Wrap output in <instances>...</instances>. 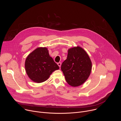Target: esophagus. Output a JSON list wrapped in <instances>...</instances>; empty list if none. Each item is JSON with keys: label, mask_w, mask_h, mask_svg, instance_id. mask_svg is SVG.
<instances>
[{"label": "esophagus", "mask_w": 121, "mask_h": 121, "mask_svg": "<svg viewBox=\"0 0 121 121\" xmlns=\"http://www.w3.org/2000/svg\"><path fill=\"white\" fill-rule=\"evenodd\" d=\"M57 65H58L59 66V67L60 68L61 65V62H59V63H57Z\"/></svg>", "instance_id": "obj_1"}]
</instances>
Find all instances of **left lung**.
<instances>
[{"label":"left lung","mask_w":121,"mask_h":121,"mask_svg":"<svg viewBox=\"0 0 121 121\" xmlns=\"http://www.w3.org/2000/svg\"><path fill=\"white\" fill-rule=\"evenodd\" d=\"M61 70L67 83L72 87H78L89 78L92 63L87 52L81 47L68 50L67 58L61 65Z\"/></svg>","instance_id":"1"}]
</instances>
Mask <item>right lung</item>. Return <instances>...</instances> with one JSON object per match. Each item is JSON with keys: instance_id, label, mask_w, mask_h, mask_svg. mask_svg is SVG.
Wrapping results in <instances>:
<instances>
[{"instance_id": "1", "label": "right lung", "mask_w": 121, "mask_h": 121, "mask_svg": "<svg viewBox=\"0 0 121 121\" xmlns=\"http://www.w3.org/2000/svg\"><path fill=\"white\" fill-rule=\"evenodd\" d=\"M25 68L29 78L38 83L47 80L52 73L59 69L46 47H38L30 53L25 60Z\"/></svg>"}]
</instances>
